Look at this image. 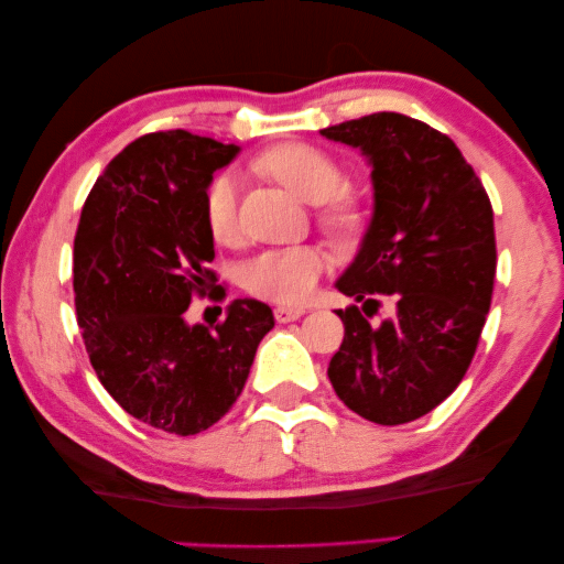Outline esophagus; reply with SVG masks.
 Instances as JSON below:
<instances>
[{
  "label": "esophagus",
  "mask_w": 564,
  "mask_h": 564,
  "mask_svg": "<svg viewBox=\"0 0 564 564\" xmlns=\"http://www.w3.org/2000/svg\"><path fill=\"white\" fill-rule=\"evenodd\" d=\"M305 315V307H293V305H281L273 310V317L279 325H289V322L301 319Z\"/></svg>",
  "instance_id": "34e87169"
}]
</instances>
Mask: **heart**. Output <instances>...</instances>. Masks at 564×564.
Segmentation results:
<instances>
[{
    "label": "heart",
    "mask_w": 564,
    "mask_h": 564,
    "mask_svg": "<svg viewBox=\"0 0 564 564\" xmlns=\"http://www.w3.org/2000/svg\"><path fill=\"white\" fill-rule=\"evenodd\" d=\"M254 170L275 178L307 203H319V223L337 237H354L366 227L368 213L346 194L341 164L327 150L310 142H281L254 160ZM203 218L218 245H232L239 235V182L232 172L215 174L203 194ZM325 257L317 247L295 245L267 249L245 267V289L273 303H301L313 293Z\"/></svg>",
    "instance_id": "b5f03b06"
}]
</instances>
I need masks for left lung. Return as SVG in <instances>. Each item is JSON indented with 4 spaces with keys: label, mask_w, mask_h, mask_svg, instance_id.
<instances>
[{
    "label": "left lung",
    "mask_w": 564,
    "mask_h": 564,
    "mask_svg": "<svg viewBox=\"0 0 564 564\" xmlns=\"http://www.w3.org/2000/svg\"><path fill=\"white\" fill-rule=\"evenodd\" d=\"M373 164L376 213L337 289L344 341L327 376L358 416L398 426L460 386L489 313L497 273L487 191L455 142L416 118L370 113L319 130ZM391 317L373 323L380 306Z\"/></svg>",
    "instance_id": "obj_1"
}]
</instances>
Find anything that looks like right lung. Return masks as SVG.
Returning <instances> with one entry per match:
<instances>
[{
  "instance_id": "obj_1",
  "label": "right lung",
  "mask_w": 564,
  "mask_h": 564,
  "mask_svg": "<svg viewBox=\"0 0 564 564\" xmlns=\"http://www.w3.org/2000/svg\"><path fill=\"white\" fill-rule=\"evenodd\" d=\"M237 154L188 130L148 133L118 152L84 200L75 310L106 392L138 422L176 436L210 429L242 392L271 307L235 301L218 325H186L194 297L223 303L203 194Z\"/></svg>"
}]
</instances>
